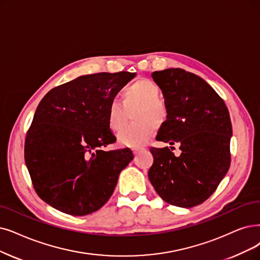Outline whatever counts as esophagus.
<instances>
[{
	"instance_id": "1",
	"label": "esophagus",
	"mask_w": 260,
	"mask_h": 260,
	"mask_svg": "<svg viewBox=\"0 0 260 260\" xmlns=\"http://www.w3.org/2000/svg\"><path fill=\"white\" fill-rule=\"evenodd\" d=\"M132 150H133V153H134V154H138V153L142 152V151L144 150V148H133Z\"/></svg>"
}]
</instances>
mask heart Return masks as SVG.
Masks as SVG:
<instances>
[{"instance_id":"heart-1","label":"heart","mask_w":260,"mask_h":260,"mask_svg":"<svg viewBox=\"0 0 260 260\" xmlns=\"http://www.w3.org/2000/svg\"><path fill=\"white\" fill-rule=\"evenodd\" d=\"M160 89L148 79H140L122 92V102L126 108L139 106L133 115L132 126L123 130L128 123L127 112L117 101L110 103L108 110L109 126L119 132V141L128 146H141L152 136L155 127L159 128L168 119V108L159 99Z\"/></svg>"}]
</instances>
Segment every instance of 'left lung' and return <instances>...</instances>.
Here are the masks:
<instances>
[{"label": "left lung", "mask_w": 260, "mask_h": 260, "mask_svg": "<svg viewBox=\"0 0 260 260\" xmlns=\"http://www.w3.org/2000/svg\"><path fill=\"white\" fill-rule=\"evenodd\" d=\"M151 77L169 112L155 139L171 146L150 148L148 178L163 201L191 208L209 199L230 169V112L208 83L191 72L170 68ZM176 142L182 150L178 157L171 151Z\"/></svg>", "instance_id": "left-lung-1"}]
</instances>
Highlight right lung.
Returning <instances> with one entry per match:
<instances>
[{
    "mask_svg": "<svg viewBox=\"0 0 260 260\" xmlns=\"http://www.w3.org/2000/svg\"><path fill=\"white\" fill-rule=\"evenodd\" d=\"M136 72L81 76L41 99L26 133L24 159L41 200L71 215L105 205L120 172L133 159L129 148L103 150L116 142L108 110Z\"/></svg>",
    "mask_w": 260,
    "mask_h": 260,
    "instance_id": "obj_1",
    "label": "right lung"
}]
</instances>
